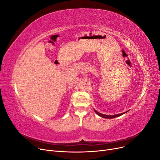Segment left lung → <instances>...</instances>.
Segmentation results:
<instances>
[{
    "label": "left lung",
    "mask_w": 160,
    "mask_h": 160,
    "mask_svg": "<svg viewBox=\"0 0 160 160\" xmlns=\"http://www.w3.org/2000/svg\"><path fill=\"white\" fill-rule=\"evenodd\" d=\"M94 111H95V112L96 113V114H98L99 116H100V117L103 118H106V119H113V118H115L117 117H119V116L125 114V113H127L128 111H125V112H124V113H119V114H116V115H105V114L100 113L99 112H98V111H97L95 109H94Z\"/></svg>",
    "instance_id": "left-lung-1"
}]
</instances>
